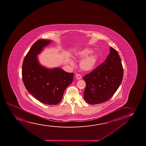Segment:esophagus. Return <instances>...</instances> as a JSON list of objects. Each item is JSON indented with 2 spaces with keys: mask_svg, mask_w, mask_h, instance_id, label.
I'll use <instances>...</instances> for the list:
<instances>
[{
  "mask_svg": "<svg viewBox=\"0 0 146 146\" xmlns=\"http://www.w3.org/2000/svg\"><path fill=\"white\" fill-rule=\"evenodd\" d=\"M76 77L77 80H80V79H81L82 78V76L79 74H76Z\"/></svg>",
  "mask_w": 146,
  "mask_h": 146,
  "instance_id": "1",
  "label": "esophagus"
}]
</instances>
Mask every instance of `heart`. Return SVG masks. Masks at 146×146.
Instances as JSON below:
<instances>
[{"label":"heart","mask_w":146,"mask_h":146,"mask_svg":"<svg viewBox=\"0 0 146 146\" xmlns=\"http://www.w3.org/2000/svg\"><path fill=\"white\" fill-rule=\"evenodd\" d=\"M93 52V50L91 48H85L79 49L75 53V56L77 59L79 60L83 59L80 62L79 67L83 72H91L97 67L99 57L97 54ZM70 64L74 65V62L72 60H70Z\"/></svg>","instance_id":"1"}]
</instances>
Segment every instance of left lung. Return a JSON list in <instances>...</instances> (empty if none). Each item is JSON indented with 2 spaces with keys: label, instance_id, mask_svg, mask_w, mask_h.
Instances as JSON below:
<instances>
[{
  "label": "left lung",
  "instance_id": "obj_1",
  "mask_svg": "<svg viewBox=\"0 0 146 146\" xmlns=\"http://www.w3.org/2000/svg\"><path fill=\"white\" fill-rule=\"evenodd\" d=\"M123 70L119 53L110 48L103 63L83 77L86 82L84 98L90 104L106 102L112 97L123 80Z\"/></svg>",
  "mask_w": 146,
  "mask_h": 146
}]
</instances>
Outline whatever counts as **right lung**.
<instances>
[{"mask_svg":"<svg viewBox=\"0 0 146 146\" xmlns=\"http://www.w3.org/2000/svg\"><path fill=\"white\" fill-rule=\"evenodd\" d=\"M50 40L39 39L30 48L23 60L22 76L29 93L43 104L55 105L60 102L64 92L73 81V73L59 67L48 68L42 65L38 55L51 44Z\"/></svg>","mask_w":146,"mask_h":146,"instance_id":"obj_1","label":"right lung"}]
</instances>
